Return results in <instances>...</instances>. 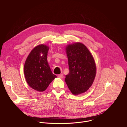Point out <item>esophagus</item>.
I'll list each match as a JSON object with an SVG mask.
<instances>
[{"instance_id":"34e87169","label":"esophagus","mask_w":127,"mask_h":127,"mask_svg":"<svg viewBox=\"0 0 127 127\" xmlns=\"http://www.w3.org/2000/svg\"><path fill=\"white\" fill-rule=\"evenodd\" d=\"M63 77H64V75L63 74H59L58 75V77H59L60 78H63Z\"/></svg>"}]
</instances>
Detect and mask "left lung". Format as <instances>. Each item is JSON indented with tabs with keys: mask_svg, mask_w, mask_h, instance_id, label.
I'll use <instances>...</instances> for the list:
<instances>
[{
	"mask_svg": "<svg viewBox=\"0 0 127 127\" xmlns=\"http://www.w3.org/2000/svg\"><path fill=\"white\" fill-rule=\"evenodd\" d=\"M69 72L65 81L74 95L83 93L91 87L95 77L96 69L91 52L83 43L77 42L66 48Z\"/></svg>",
	"mask_w": 127,
	"mask_h": 127,
	"instance_id": "obj_1",
	"label": "left lung"
}]
</instances>
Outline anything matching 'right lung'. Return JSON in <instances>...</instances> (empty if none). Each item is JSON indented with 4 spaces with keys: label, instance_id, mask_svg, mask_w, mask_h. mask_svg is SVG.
Here are the masks:
<instances>
[{
    "label": "right lung",
    "instance_id": "add662e5",
    "mask_svg": "<svg viewBox=\"0 0 127 127\" xmlns=\"http://www.w3.org/2000/svg\"><path fill=\"white\" fill-rule=\"evenodd\" d=\"M48 50L46 45L37 46L28 55L24 64V72L27 83L31 88L40 92L45 91L57 77L47 63Z\"/></svg>",
    "mask_w": 127,
    "mask_h": 127
}]
</instances>
